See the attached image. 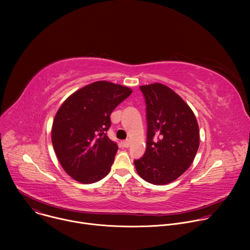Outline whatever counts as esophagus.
I'll return each instance as SVG.
<instances>
[{
    "label": "esophagus",
    "mask_w": 250,
    "mask_h": 250,
    "mask_svg": "<svg viewBox=\"0 0 250 250\" xmlns=\"http://www.w3.org/2000/svg\"><path fill=\"white\" fill-rule=\"evenodd\" d=\"M129 146H130V140L129 139H126V140L123 141V146L124 147L127 148V147H129Z\"/></svg>",
    "instance_id": "obj_1"
}]
</instances>
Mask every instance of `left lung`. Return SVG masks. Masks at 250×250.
<instances>
[{
  "label": "left lung",
  "mask_w": 250,
  "mask_h": 250,
  "mask_svg": "<svg viewBox=\"0 0 250 250\" xmlns=\"http://www.w3.org/2000/svg\"><path fill=\"white\" fill-rule=\"evenodd\" d=\"M146 102L147 141L145 155L134 160L137 174L148 183L166 185L194 161L200 146L197 119L188 104L169 87H139Z\"/></svg>",
  "instance_id": "8db88e82"
}]
</instances>
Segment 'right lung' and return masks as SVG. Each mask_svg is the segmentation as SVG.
<instances>
[{
  "instance_id": "right-lung-1",
  "label": "right lung",
  "mask_w": 250,
  "mask_h": 250,
  "mask_svg": "<svg viewBox=\"0 0 250 250\" xmlns=\"http://www.w3.org/2000/svg\"><path fill=\"white\" fill-rule=\"evenodd\" d=\"M132 90L108 81H97L71 94L58 109L51 140L64 171L82 184L100 181L109 174L118 151L105 131L110 116Z\"/></svg>"
}]
</instances>
